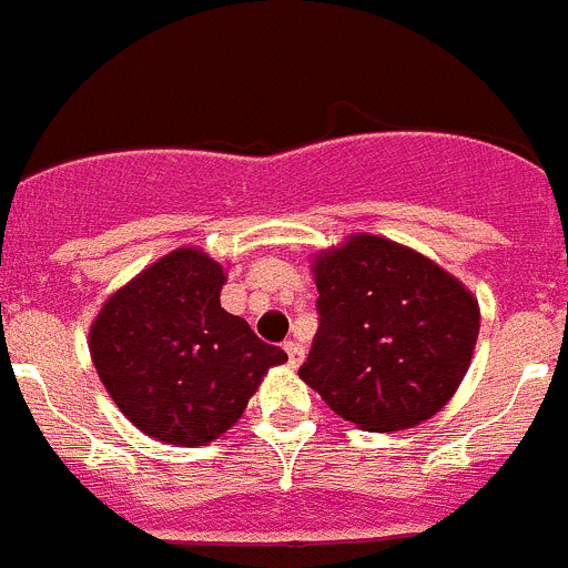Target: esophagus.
<instances>
[{"label": "esophagus", "mask_w": 568, "mask_h": 568, "mask_svg": "<svg viewBox=\"0 0 568 568\" xmlns=\"http://www.w3.org/2000/svg\"><path fill=\"white\" fill-rule=\"evenodd\" d=\"M284 349H287V358L293 366H298L304 361V346L298 341H284Z\"/></svg>", "instance_id": "1"}]
</instances>
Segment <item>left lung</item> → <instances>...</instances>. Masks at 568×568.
<instances>
[{
    "instance_id": "8db88e82",
    "label": "left lung",
    "mask_w": 568,
    "mask_h": 568,
    "mask_svg": "<svg viewBox=\"0 0 568 568\" xmlns=\"http://www.w3.org/2000/svg\"><path fill=\"white\" fill-rule=\"evenodd\" d=\"M318 333L298 375L369 433L433 418L478 341V301L409 247L355 235L315 261Z\"/></svg>"
}]
</instances>
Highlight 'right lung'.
Masks as SVG:
<instances>
[{"label": "right lung", "instance_id": "add662e5", "mask_svg": "<svg viewBox=\"0 0 568 568\" xmlns=\"http://www.w3.org/2000/svg\"><path fill=\"white\" fill-rule=\"evenodd\" d=\"M224 270L193 247L150 264L110 295L90 355L115 406L144 435L204 446L235 424L281 346L222 307Z\"/></svg>", "mask_w": 568, "mask_h": 568}]
</instances>
